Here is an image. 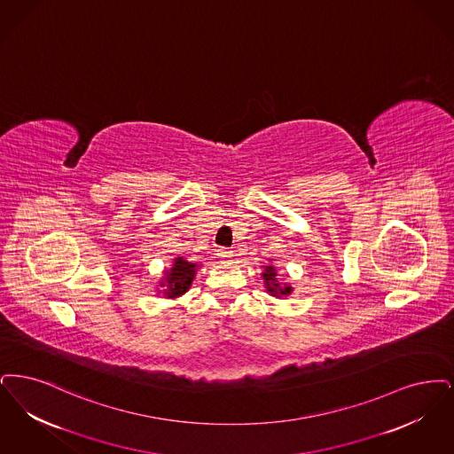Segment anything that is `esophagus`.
Returning a JSON list of instances; mask_svg holds the SVG:
<instances>
[{"instance_id": "34e87169", "label": "esophagus", "mask_w": 454, "mask_h": 454, "mask_svg": "<svg viewBox=\"0 0 454 454\" xmlns=\"http://www.w3.org/2000/svg\"><path fill=\"white\" fill-rule=\"evenodd\" d=\"M217 257L222 259V261H231L232 259V251L227 249V247H220L217 251Z\"/></svg>"}]
</instances>
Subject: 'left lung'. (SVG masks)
Returning <instances> with one entry per match:
<instances>
[{
    "instance_id": "left-lung-1",
    "label": "left lung",
    "mask_w": 454,
    "mask_h": 454,
    "mask_svg": "<svg viewBox=\"0 0 454 454\" xmlns=\"http://www.w3.org/2000/svg\"><path fill=\"white\" fill-rule=\"evenodd\" d=\"M262 278H264V283H266V288H268V292L270 294H273V295H288L290 292H292V288L290 286H285V288H281L279 286V283H278L277 273H275V268L273 266H266V273H262Z\"/></svg>"
}]
</instances>
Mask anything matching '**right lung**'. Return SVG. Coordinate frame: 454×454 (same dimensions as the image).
I'll list each match as a JSON object with an SVG mask.
<instances>
[{
    "label": "right lung",
    "instance_id": "obj_1",
    "mask_svg": "<svg viewBox=\"0 0 454 454\" xmlns=\"http://www.w3.org/2000/svg\"><path fill=\"white\" fill-rule=\"evenodd\" d=\"M195 268H197V264L188 262L183 257H177L176 261H175V266L171 268V271L166 273L168 290H164V295L169 296V298L183 295L190 288V285L193 281Z\"/></svg>",
    "mask_w": 454,
    "mask_h": 454
}]
</instances>
